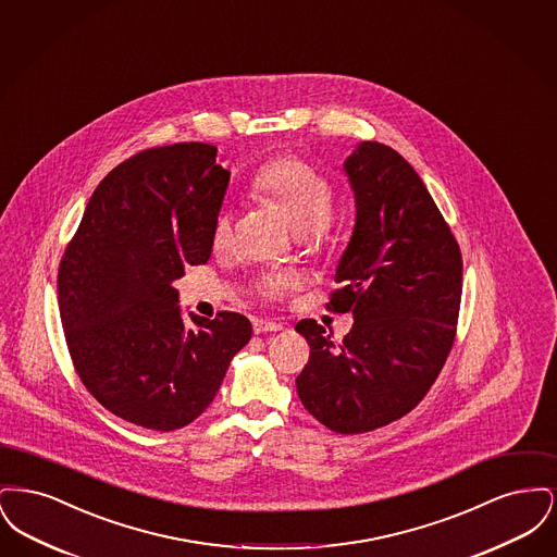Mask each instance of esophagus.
Returning <instances> with one entry per match:
<instances>
[{"instance_id":"34e87169","label":"esophagus","mask_w":557,"mask_h":557,"mask_svg":"<svg viewBox=\"0 0 557 557\" xmlns=\"http://www.w3.org/2000/svg\"><path fill=\"white\" fill-rule=\"evenodd\" d=\"M255 334H267V332H282L284 325L277 321H269V319H255Z\"/></svg>"}]
</instances>
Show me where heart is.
I'll use <instances>...</instances> for the list:
<instances>
[{
  "label": "heart",
  "mask_w": 557,
  "mask_h": 557,
  "mask_svg": "<svg viewBox=\"0 0 557 557\" xmlns=\"http://www.w3.org/2000/svg\"><path fill=\"white\" fill-rule=\"evenodd\" d=\"M252 194L286 216L292 230L305 236H315L334 212V187L302 160L282 157L271 160L255 175ZM232 242V214L221 211L212 223V246L223 250ZM292 277L273 275L261 284L267 294L290 288Z\"/></svg>",
  "instance_id": "obj_1"
}]
</instances>
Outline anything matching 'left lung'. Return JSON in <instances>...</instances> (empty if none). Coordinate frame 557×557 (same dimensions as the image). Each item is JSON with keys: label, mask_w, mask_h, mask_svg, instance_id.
I'll return each instance as SVG.
<instances>
[{"label": "left lung", "mask_w": 557, "mask_h": 557, "mask_svg": "<svg viewBox=\"0 0 557 557\" xmlns=\"http://www.w3.org/2000/svg\"><path fill=\"white\" fill-rule=\"evenodd\" d=\"M355 227L327 309L352 313L334 343L315 319L296 323L311 346L296 377L305 409L338 434L409 413L443 370L461 302V252L416 169L377 141L346 157Z\"/></svg>", "instance_id": "1"}]
</instances>
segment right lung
I'll use <instances>...</instances> for the list:
<instances>
[{"label": "right lung", "instance_id": "obj_1", "mask_svg": "<svg viewBox=\"0 0 557 557\" xmlns=\"http://www.w3.org/2000/svg\"><path fill=\"white\" fill-rule=\"evenodd\" d=\"M216 148L173 144L114 166L91 194L58 269L75 370L108 411L148 430L191 424L216 395L252 325L223 311L182 318L173 282L212 252L230 186Z\"/></svg>", "mask_w": 557, "mask_h": 557}]
</instances>
